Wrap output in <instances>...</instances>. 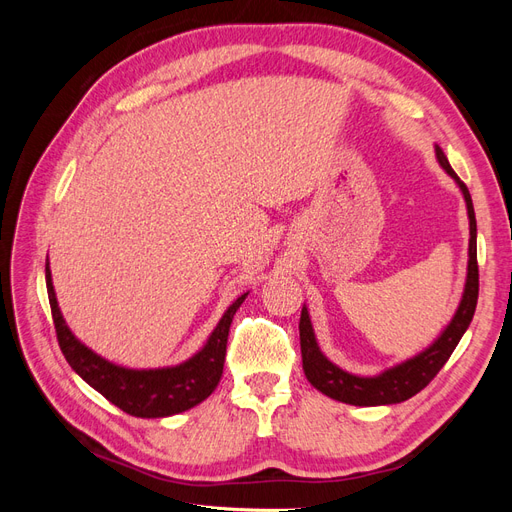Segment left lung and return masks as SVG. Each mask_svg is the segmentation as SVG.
Wrapping results in <instances>:
<instances>
[{"label":"left lung","mask_w":512,"mask_h":512,"mask_svg":"<svg viewBox=\"0 0 512 512\" xmlns=\"http://www.w3.org/2000/svg\"><path fill=\"white\" fill-rule=\"evenodd\" d=\"M436 156L442 168L451 175L463 192L468 205V218H470V260H468V280L466 290H463V299L451 324L444 329V333L433 342L425 352H421L414 359L401 363L376 378H359L352 376L348 371L339 369L329 359H324L320 352L312 322H309L307 309L303 307L301 320H299V335H301V356H303V371L307 380L312 382L320 393L331 399L344 401L352 406H386V404H399L414 397L418 391L438 376V371L448 361V356L457 348L459 339L470 327L476 301H478V262H476V218H474V205L472 196L455 170L448 164L446 156L440 147H436Z\"/></svg>","instance_id":"obj_1"}]
</instances>
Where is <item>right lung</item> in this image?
I'll return each instance as SVG.
<instances>
[{"instance_id":"add662e5","label":"right lung","mask_w":512,"mask_h":512,"mask_svg":"<svg viewBox=\"0 0 512 512\" xmlns=\"http://www.w3.org/2000/svg\"><path fill=\"white\" fill-rule=\"evenodd\" d=\"M46 290H49V303L53 324L57 333V342L64 352L70 367L79 374L89 386H94L111 404L141 418H160L179 414L198 406L205 401L218 386L224 371V356L228 344V331L232 316L237 314L239 305L247 294L228 307L220 324L211 333L207 346L200 350L190 361L168 369H123L108 363L96 352L85 348L66 327L64 318L57 307L55 290L51 282L49 262H46Z\"/></svg>"}]
</instances>
